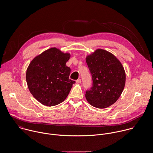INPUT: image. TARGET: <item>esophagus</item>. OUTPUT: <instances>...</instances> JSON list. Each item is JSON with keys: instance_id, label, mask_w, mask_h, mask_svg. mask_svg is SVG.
Listing matches in <instances>:
<instances>
[{"instance_id": "obj_1", "label": "esophagus", "mask_w": 153, "mask_h": 153, "mask_svg": "<svg viewBox=\"0 0 153 153\" xmlns=\"http://www.w3.org/2000/svg\"><path fill=\"white\" fill-rule=\"evenodd\" d=\"M76 82L78 83H80L81 82V79H78L76 81Z\"/></svg>"}]
</instances>
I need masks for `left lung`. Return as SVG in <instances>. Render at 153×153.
Instances as JSON below:
<instances>
[{
	"label": "left lung",
	"instance_id": "left-lung-1",
	"mask_svg": "<svg viewBox=\"0 0 153 153\" xmlns=\"http://www.w3.org/2000/svg\"><path fill=\"white\" fill-rule=\"evenodd\" d=\"M86 62L92 78V86L85 97L93 106L103 109L114 103L125 88V71L112 54L98 49L88 56Z\"/></svg>",
	"mask_w": 153,
	"mask_h": 153
}]
</instances>
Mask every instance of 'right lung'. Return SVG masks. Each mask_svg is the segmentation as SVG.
I'll return each instance as SVG.
<instances>
[{
  "label": "right lung",
  "instance_id": "1",
  "mask_svg": "<svg viewBox=\"0 0 153 153\" xmlns=\"http://www.w3.org/2000/svg\"><path fill=\"white\" fill-rule=\"evenodd\" d=\"M70 54L56 48H50L35 57L26 72L28 88L42 104L53 106L68 97L75 81L69 79L71 68L66 65Z\"/></svg>",
  "mask_w": 153,
  "mask_h": 153
}]
</instances>
